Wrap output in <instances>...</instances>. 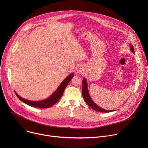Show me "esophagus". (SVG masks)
<instances>
[{"label": "esophagus", "mask_w": 148, "mask_h": 148, "mask_svg": "<svg viewBox=\"0 0 148 148\" xmlns=\"http://www.w3.org/2000/svg\"><path fill=\"white\" fill-rule=\"evenodd\" d=\"M77 71H78V73H79L82 72V71H83V67H82V66H79V67H78V69H77Z\"/></svg>", "instance_id": "obj_1"}]
</instances>
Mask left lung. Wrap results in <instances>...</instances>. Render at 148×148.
Masks as SVG:
<instances>
[{"label":"left lung","mask_w":148,"mask_h":148,"mask_svg":"<svg viewBox=\"0 0 148 148\" xmlns=\"http://www.w3.org/2000/svg\"><path fill=\"white\" fill-rule=\"evenodd\" d=\"M130 50L133 53H135L134 52V47L132 45H130ZM82 95L83 97V98L84 99V101H86V102L89 105V107H90L91 108H92L93 110L98 111V112H110L113 111V110H105L101 107H99V106L97 104H95L93 101L91 99L89 92H88V86H87V81L86 79V78H84L82 79Z\"/></svg>","instance_id":"8db88e82"}]
</instances>
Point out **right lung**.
<instances>
[{
	"instance_id": "right-lung-1",
	"label": "right lung",
	"mask_w": 148,
	"mask_h": 148,
	"mask_svg": "<svg viewBox=\"0 0 148 148\" xmlns=\"http://www.w3.org/2000/svg\"><path fill=\"white\" fill-rule=\"evenodd\" d=\"M74 77L73 74H71L69 75L67 78H66L64 81H63L58 88L55 91V92L50 95L48 98L43 100V101H29L27 100L26 99H24L20 97L16 92L15 94L16 96L18 97V98L22 101L23 102L27 104L29 106H31L32 107L35 108H47L54 105L61 97L63 92L64 91L65 88L67 86L68 84L71 81V78Z\"/></svg>"
}]
</instances>
